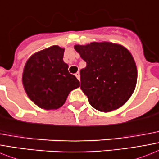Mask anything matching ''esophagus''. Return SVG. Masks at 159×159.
I'll return each instance as SVG.
<instances>
[{
  "mask_svg": "<svg viewBox=\"0 0 159 159\" xmlns=\"http://www.w3.org/2000/svg\"><path fill=\"white\" fill-rule=\"evenodd\" d=\"M75 76H76V77H77V79L80 80V73H78V72H77V73H75Z\"/></svg>",
  "mask_w": 159,
  "mask_h": 159,
  "instance_id": "esophagus-1",
  "label": "esophagus"
}]
</instances>
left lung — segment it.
Here are the masks:
<instances>
[{
	"instance_id": "8db88e82",
	"label": "left lung",
	"mask_w": 159,
	"mask_h": 159,
	"mask_svg": "<svg viewBox=\"0 0 159 159\" xmlns=\"http://www.w3.org/2000/svg\"><path fill=\"white\" fill-rule=\"evenodd\" d=\"M74 49L86 63L80 71L81 89L91 106L104 113L122 106L137 81L136 65L129 50L110 42L77 45Z\"/></svg>"
}]
</instances>
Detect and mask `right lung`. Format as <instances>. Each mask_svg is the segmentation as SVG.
I'll use <instances>...</instances> for the list:
<instances>
[{
    "mask_svg": "<svg viewBox=\"0 0 159 159\" xmlns=\"http://www.w3.org/2000/svg\"><path fill=\"white\" fill-rule=\"evenodd\" d=\"M64 52V48L53 46L32 55L25 64L24 89L30 100L42 109L60 108L69 92L80 86L63 60Z\"/></svg>",
    "mask_w": 159,
    "mask_h": 159,
    "instance_id": "1",
    "label": "right lung"
}]
</instances>
